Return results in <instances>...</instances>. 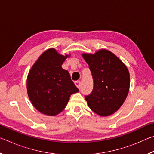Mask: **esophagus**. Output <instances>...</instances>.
Returning <instances> with one entry per match:
<instances>
[{"instance_id": "obj_1", "label": "esophagus", "mask_w": 154, "mask_h": 154, "mask_svg": "<svg viewBox=\"0 0 154 154\" xmlns=\"http://www.w3.org/2000/svg\"><path fill=\"white\" fill-rule=\"evenodd\" d=\"M75 84L76 86L80 89L81 88V82L80 81H76V82H75Z\"/></svg>"}]
</instances>
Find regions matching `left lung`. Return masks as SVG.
<instances>
[{
  "mask_svg": "<svg viewBox=\"0 0 154 154\" xmlns=\"http://www.w3.org/2000/svg\"><path fill=\"white\" fill-rule=\"evenodd\" d=\"M83 57L89 65L94 82L92 92L85 96L88 106L101 116L114 113L128 94V70L118 57L105 49L94 55L83 54Z\"/></svg>",
  "mask_w": 154,
  "mask_h": 154,
  "instance_id": "8db88e82",
  "label": "left lung"
}]
</instances>
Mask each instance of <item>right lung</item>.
Listing matches in <instances>:
<instances>
[{
  "mask_svg": "<svg viewBox=\"0 0 154 154\" xmlns=\"http://www.w3.org/2000/svg\"><path fill=\"white\" fill-rule=\"evenodd\" d=\"M67 56L54 49L45 51L30 69L27 79L28 97L38 111L56 116L66 107L71 94L79 89L69 72L62 68Z\"/></svg>",
  "mask_w": 154,
  "mask_h": 154,
  "instance_id": "right-lung-1",
  "label": "right lung"
}]
</instances>
